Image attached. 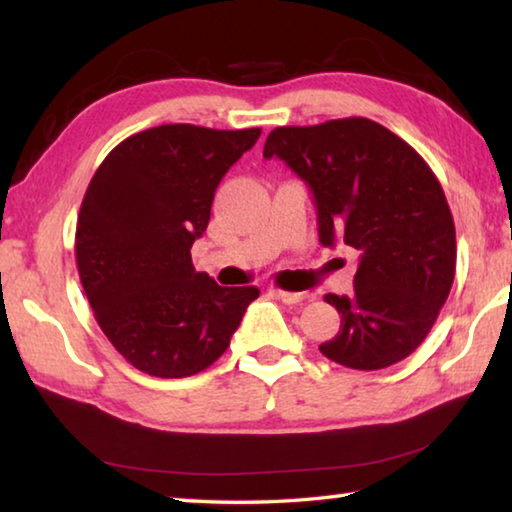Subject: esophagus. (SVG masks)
Segmentation results:
<instances>
[{
    "instance_id": "obj_1",
    "label": "esophagus",
    "mask_w": 512,
    "mask_h": 512,
    "mask_svg": "<svg viewBox=\"0 0 512 512\" xmlns=\"http://www.w3.org/2000/svg\"><path fill=\"white\" fill-rule=\"evenodd\" d=\"M273 296H277V298H280L282 302H287V305H300V302L309 300V293H305V291L296 293V291H282V289H273Z\"/></svg>"
}]
</instances>
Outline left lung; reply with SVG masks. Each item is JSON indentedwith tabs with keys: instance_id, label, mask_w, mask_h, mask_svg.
Returning <instances> with one entry per match:
<instances>
[{
	"instance_id": "1",
	"label": "left lung",
	"mask_w": 512,
	"mask_h": 512,
	"mask_svg": "<svg viewBox=\"0 0 512 512\" xmlns=\"http://www.w3.org/2000/svg\"><path fill=\"white\" fill-rule=\"evenodd\" d=\"M264 158H280L305 180L320 244L359 250L354 291L325 296L341 329L318 350L354 370L409 357L436 323L456 271L454 219L429 164L366 117L275 128Z\"/></svg>"
}]
</instances>
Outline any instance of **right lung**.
Listing matches in <instances>:
<instances>
[{"instance_id":"add662e5","label":"right lung","mask_w":512,"mask_h":512,"mask_svg":"<svg viewBox=\"0 0 512 512\" xmlns=\"http://www.w3.org/2000/svg\"><path fill=\"white\" fill-rule=\"evenodd\" d=\"M259 128L164 124L108 153L76 223V266L99 327L146 375H196L228 350L255 287L196 273L192 244L210 223L221 178Z\"/></svg>"}]
</instances>
